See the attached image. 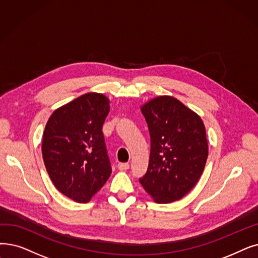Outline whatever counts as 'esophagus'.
Wrapping results in <instances>:
<instances>
[{
  "label": "esophagus",
  "instance_id": "esophagus-1",
  "mask_svg": "<svg viewBox=\"0 0 258 258\" xmlns=\"http://www.w3.org/2000/svg\"><path fill=\"white\" fill-rule=\"evenodd\" d=\"M128 167H130V164H128L127 162L119 163V164H118V169H119L120 171H126V170H128Z\"/></svg>",
  "mask_w": 258,
  "mask_h": 258
}]
</instances>
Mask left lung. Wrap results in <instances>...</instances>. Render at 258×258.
Masks as SVG:
<instances>
[{
	"mask_svg": "<svg viewBox=\"0 0 258 258\" xmlns=\"http://www.w3.org/2000/svg\"><path fill=\"white\" fill-rule=\"evenodd\" d=\"M141 113L151 135L148 172L140 183L157 204L184 197L203 175L209 144L203 119L172 96L145 102Z\"/></svg>",
	"mask_w": 258,
	"mask_h": 258,
	"instance_id": "obj_1",
	"label": "left lung"
}]
</instances>
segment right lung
Returning a JSON list of instances; mask_svg holds the SVG:
<instances>
[{
    "mask_svg": "<svg viewBox=\"0 0 258 258\" xmlns=\"http://www.w3.org/2000/svg\"><path fill=\"white\" fill-rule=\"evenodd\" d=\"M109 99L87 93L55 109L42 139V156L55 188L77 203L86 204L111 174L102 125Z\"/></svg>",
    "mask_w": 258,
    "mask_h": 258,
    "instance_id": "add662e5",
    "label": "right lung"
}]
</instances>
